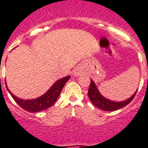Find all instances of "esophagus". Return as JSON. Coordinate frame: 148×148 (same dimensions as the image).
<instances>
[{"instance_id":"esophagus-1","label":"esophagus","mask_w":148,"mask_h":148,"mask_svg":"<svg viewBox=\"0 0 148 148\" xmlns=\"http://www.w3.org/2000/svg\"><path fill=\"white\" fill-rule=\"evenodd\" d=\"M82 73H83L82 69L81 68L78 67V68L75 69V70L73 71V75H74V76H78V75H81Z\"/></svg>"}]
</instances>
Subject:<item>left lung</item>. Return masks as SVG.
<instances>
[{"instance_id":"8db88e82","label":"left lung","mask_w":148,"mask_h":148,"mask_svg":"<svg viewBox=\"0 0 148 148\" xmlns=\"http://www.w3.org/2000/svg\"><path fill=\"white\" fill-rule=\"evenodd\" d=\"M136 93H137V91H135V93L131 97H129V99H127L124 101L116 102V101H110L108 99L103 97L101 94H100L94 81L91 79V84H90V87H89L88 91V95L89 99L91 100V101L95 107L105 111H114L129 104L135 97Z\"/></svg>"}]
</instances>
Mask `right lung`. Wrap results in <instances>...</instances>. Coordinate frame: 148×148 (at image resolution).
Listing matches in <instances>:
<instances>
[{
    "mask_svg": "<svg viewBox=\"0 0 148 148\" xmlns=\"http://www.w3.org/2000/svg\"><path fill=\"white\" fill-rule=\"evenodd\" d=\"M69 78L70 76L68 75L63 79H59L51 86V88L45 95L33 100H23V99L16 97L15 95H13L10 91L7 85H6V87L12 97L14 99V101L18 103V105H19V107H21L23 109L29 111L30 113H35V112H40V111L49 108L56 102L63 86L65 85Z\"/></svg>",
    "mask_w": 148,
    "mask_h": 148,
    "instance_id": "right-lung-1",
    "label": "right lung"
}]
</instances>
